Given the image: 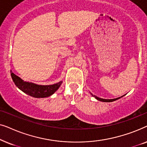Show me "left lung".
<instances>
[{"instance_id":"1","label":"left lung","mask_w":147,"mask_h":147,"mask_svg":"<svg viewBox=\"0 0 147 147\" xmlns=\"http://www.w3.org/2000/svg\"><path fill=\"white\" fill-rule=\"evenodd\" d=\"M90 94H91V93H90ZM92 94V96H94V97L95 98L96 100H99V101H100V102H114V101H115V100H118V99H120V98L123 97V96H124H124H120V97H119V98H114V99H103V98H98V97H97V96H96L93 95V94Z\"/></svg>"}]
</instances>
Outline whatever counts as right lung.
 Returning <instances> with one entry per match:
<instances>
[{"instance_id": "right-lung-1", "label": "right lung", "mask_w": 147, "mask_h": 147, "mask_svg": "<svg viewBox=\"0 0 147 147\" xmlns=\"http://www.w3.org/2000/svg\"><path fill=\"white\" fill-rule=\"evenodd\" d=\"M13 81L18 88L27 95L33 98H47L51 96L61 85L62 81L52 85H38L32 82L24 81L11 71Z\"/></svg>"}]
</instances>
